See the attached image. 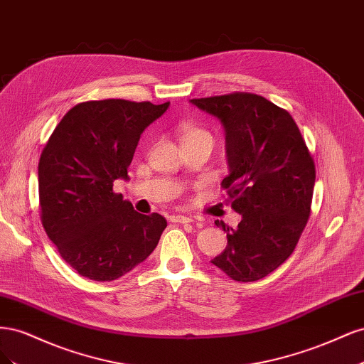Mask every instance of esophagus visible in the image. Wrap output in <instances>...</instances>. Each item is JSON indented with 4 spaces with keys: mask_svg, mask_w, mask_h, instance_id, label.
I'll use <instances>...</instances> for the list:
<instances>
[{
    "mask_svg": "<svg viewBox=\"0 0 364 364\" xmlns=\"http://www.w3.org/2000/svg\"><path fill=\"white\" fill-rule=\"evenodd\" d=\"M171 222L174 223H182V225H186V223H191L193 218L188 217V215H182V214H178V215H173L171 217Z\"/></svg>",
    "mask_w": 364,
    "mask_h": 364,
    "instance_id": "esophagus-1",
    "label": "esophagus"
}]
</instances>
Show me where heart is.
Instances as JSON below:
<instances>
[{
	"instance_id": "heart-1",
	"label": "heart",
	"mask_w": 364,
	"mask_h": 364,
	"mask_svg": "<svg viewBox=\"0 0 364 364\" xmlns=\"http://www.w3.org/2000/svg\"><path fill=\"white\" fill-rule=\"evenodd\" d=\"M181 134H182V141H190V139H209L213 141V135L203 127L196 123H190L186 121L181 126Z\"/></svg>"
}]
</instances>
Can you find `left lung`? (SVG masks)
Wrapping results in <instances>:
<instances>
[{
    "instance_id": "1",
    "label": "left lung",
    "mask_w": 364,
    "mask_h": 364,
    "mask_svg": "<svg viewBox=\"0 0 364 364\" xmlns=\"http://www.w3.org/2000/svg\"><path fill=\"white\" fill-rule=\"evenodd\" d=\"M222 119L229 174L226 203L241 214L238 228L215 222L228 246L211 262L229 278L253 282L287 259L311 214L316 165L293 117L267 98L232 92L193 98Z\"/></svg>"
}]
</instances>
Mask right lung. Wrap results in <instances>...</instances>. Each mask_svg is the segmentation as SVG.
<instances>
[{
    "label": "right lung",
    "instance_id": "1",
    "mask_svg": "<svg viewBox=\"0 0 364 364\" xmlns=\"http://www.w3.org/2000/svg\"><path fill=\"white\" fill-rule=\"evenodd\" d=\"M170 102H83L53 130L38 167L43 229L65 262L92 281H114L158 246L167 220L136 213L114 191L127 179L139 136Z\"/></svg>",
    "mask_w": 364,
    "mask_h": 364
}]
</instances>
